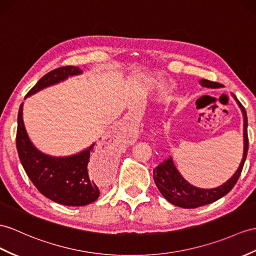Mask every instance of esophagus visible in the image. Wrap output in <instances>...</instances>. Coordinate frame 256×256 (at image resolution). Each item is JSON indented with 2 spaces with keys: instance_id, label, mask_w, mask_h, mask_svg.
Here are the masks:
<instances>
[{
  "instance_id": "obj_1",
  "label": "esophagus",
  "mask_w": 256,
  "mask_h": 256,
  "mask_svg": "<svg viewBox=\"0 0 256 256\" xmlns=\"http://www.w3.org/2000/svg\"><path fill=\"white\" fill-rule=\"evenodd\" d=\"M132 114H130V113H128V114H126V115H124V120H130V118H132Z\"/></svg>"
}]
</instances>
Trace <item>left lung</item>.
I'll return each mask as SVG.
<instances>
[{
	"label": "left lung",
	"mask_w": 256,
	"mask_h": 256,
	"mask_svg": "<svg viewBox=\"0 0 256 256\" xmlns=\"http://www.w3.org/2000/svg\"><path fill=\"white\" fill-rule=\"evenodd\" d=\"M202 86H206V88H220L222 86V84L214 82V81H210L206 79H202L200 81ZM234 98H236V103L240 106L242 113H243V140H244V150H243V158L240 163V166L234 175L230 178L227 182L222 184L220 186H217L214 189H200L196 186H191L184 177L180 175L177 168L174 165V162L172 158L164 160L160 163L156 168L153 170V178L155 184L158 186L160 192L162 193L168 202L176 205L179 208H196L203 206V205L210 204L220 198L226 196L227 193L232 190L234 184L238 182V179L241 175L243 165L246 158L248 148V117L246 112L243 108V105L239 102V100L236 98L232 93Z\"/></svg>",
	"instance_id": "1"
}]
</instances>
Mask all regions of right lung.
Wrapping results in <instances>:
<instances>
[{"label":"right lung","instance_id":"1","mask_svg":"<svg viewBox=\"0 0 256 256\" xmlns=\"http://www.w3.org/2000/svg\"><path fill=\"white\" fill-rule=\"evenodd\" d=\"M82 72L77 66H64L44 74L28 93L27 96L58 84L70 76ZM22 105L18 110L16 146L24 172L43 196L67 206H84L94 202L100 189L91 180L88 164L92 156L102 153L101 148L93 143L84 151L66 158H53L43 154L31 143L22 120Z\"/></svg>","mask_w":256,"mask_h":256}]
</instances>
